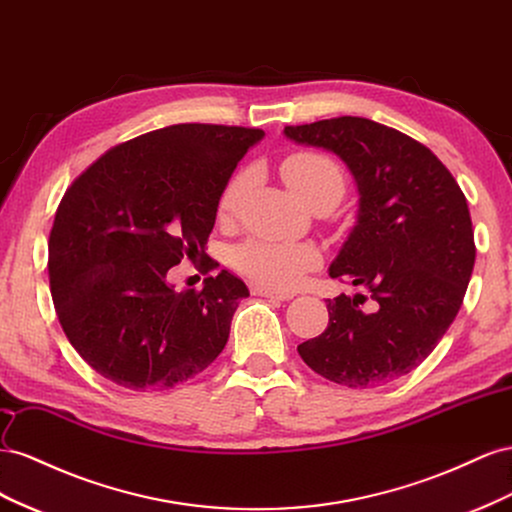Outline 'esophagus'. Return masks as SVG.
Returning a JSON list of instances; mask_svg holds the SVG:
<instances>
[{
	"mask_svg": "<svg viewBox=\"0 0 512 512\" xmlns=\"http://www.w3.org/2000/svg\"><path fill=\"white\" fill-rule=\"evenodd\" d=\"M253 294L261 296V298H268V300H279V302L291 298V294H279V291H272V289H266V287H255Z\"/></svg>",
	"mask_w": 512,
	"mask_h": 512,
	"instance_id": "1",
	"label": "esophagus"
}]
</instances>
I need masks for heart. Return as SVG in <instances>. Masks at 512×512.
Listing matches in <instances>:
<instances>
[{"mask_svg":"<svg viewBox=\"0 0 512 512\" xmlns=\"http://www.w3.org/2000/svg\"><path fill=\"white\" fill-rule=\"evenodd\" d=\"M281 173L287 186L302 201L309 203L315 195L334 191L343 195L345 178L341 167L326 154L294 152L281 163ZM253 182V169H240L229 178L216 214L221 221L236 216L240 203ZM319 264V251L311 244H287L268 240H248L233 251V266L248 279L274 291L296 289L306 274Z\"/></svg>","mask_w":512,"mask_h":512,"instance_id":"obj_1","label":"heart"}]
</instances>
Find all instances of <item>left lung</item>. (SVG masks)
I'll list each match as a JSON object with an SVG mask.
<instances>
[{"label": "left lung", "instance_id": "1", "mask_svg": "<svg viewBox=\"0 0 512 512\" xmlns=\"http://www.w3.org/2000/svg\"><path fill=\"white\" fill-rule=\"evenodd\" d=\"M285 135L334 152L354 173L358 223L330 276L369 294L326 300L328 328L298 354L334 384H388L433 352L461 309L476 259L465 195L427 145L373 120L343 115ZM367 297L371 314L359 306Z\"/></svg>", "mask_w": 512, "mask_h": 512}]
</instances>
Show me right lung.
<instances>
[{"mask_svg": "<svg viewBox=\"0 0 512 512\" xmlns=\"http://www.w3.org/2000/svg\"><path fill=\"white\" fill-rule=\"evenodd\" d=\"M264 130L173 124L113 145L75 178L49 236V285L70 345L109 382L167 390L208 369L248 287L227 270L173 291L203 261L233 169Z\"/></svg>", "mask_w": 512, "mask_h": 512, "instance_id": "1", "label": "right lung"}]
</instances>
